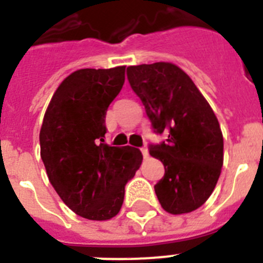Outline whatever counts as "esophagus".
<instances>
[{"mask_svg": "<svg viewBox=\"0 0 263 263\" xmlns=\"http://www.w3.org/2000/svg\"><path fill=\"white\" fill-rule=\"evenodd\" d=\"M141 152H142L143 158H148V150H147V148L142 147V148H141Z\"/></svg>", "mask_w": 263, "mask_h": 263, "instance_id": "1", "label": "esophagus"}]
</instances>
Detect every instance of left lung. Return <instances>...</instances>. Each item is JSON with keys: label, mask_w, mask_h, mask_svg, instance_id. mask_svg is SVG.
<instances>
[{"label": "left lung", "mask_w": 263, "mask_h": 263, "mask_svg": "<svg viewBox=\"0 0 263 263\" xmlns=\"http://www.w3.org/2000/svg\"><path fill=\"white\" fill-rule=\"evenodd\" d=\"M127 79L166 143L150 146L164 166L154 185L171 215L200 208L212 195L224 163V138L215 111L180 67L168 62L127 67Z\"/></svg>", "instance_id": "left-lung-1"}]
</instances>
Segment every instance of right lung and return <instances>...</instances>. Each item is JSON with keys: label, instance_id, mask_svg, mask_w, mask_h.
Returning a JSON list of instances; mask_svg holds the SVG:
<instances>
[{"label": "right lung", "instance_id": "1", "mask_svg": "<svg viewBox=\"0 0 263 263\" xmlns=\"http://www.w3.org/2000/svg\"><path fill=\"white\" fill-rule=\"evenodd\" d=\"M125 83V66L72 72L55 90L42 122L41 158L63 203L88 220L120 212L125 185L142 163L132 146L104 143L105 116Z\"/></svg>", "mask_w": 263, "mask_h": 263}]
</instances>
